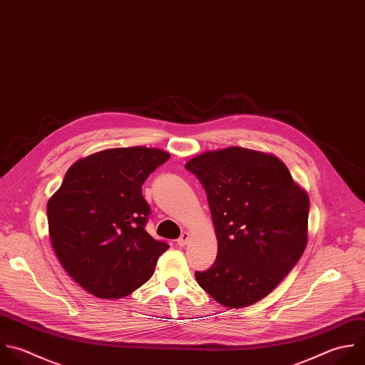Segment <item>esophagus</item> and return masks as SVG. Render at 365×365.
<instances>
[{
	"label": "esophagus",
	"mask_w": 365,
	"mask_h": 365,
	"mask_svg": "<svg viewBox=\"0 0 365 365\" xmlns=\"http://www.w3.org/2000/svg\"><path fill=\"white\" fill-rule=\"evenodd\" d=\"M188 240H190V234H188V232H182V235H181V237L177 240V244H178V247H184V245H187Z\"/></svg>",
	"instance_id": "obj_1"
}]
</instances>
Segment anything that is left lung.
I'll list each match as a JSON object with an SVG mask.
<instances>
[{
	"instance_id": "left-lung-1",
	"label": "left lung",
	"mask_w": 365,
	"mask_h": 365,
	"mask_svg": "<svg viewBox=\"0 0 365 365\" xmlns=\"http://www.w3.org/2000/svg\"><path fill=\"white\" fill-rule=\"evenodd\" d=\"M185 168L204 185L218 242L215 262L195 272L197 282L228 308L258 302L307 247V191L278 157L244 147L201 153Z\"/></svg>"
}]
</instances>
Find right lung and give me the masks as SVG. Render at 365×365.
<instances>
[{"mask_svg":"<svg viewBox=\"0 0 365 365\" xmlns=\"http://www.w3.org/2000/svg\"><path fill=\"white\" fill-rule=\"evenodd\" d=\"M170 158L160 148H107L77 160L47 202L53 248L94 297L123 298L145 284L170 245L145 231L141 187Z\"/></svg>","mask_w":365,"mask_h":365,"instance_id":"right-lung-1","label":"right lung"}]
</instances>
